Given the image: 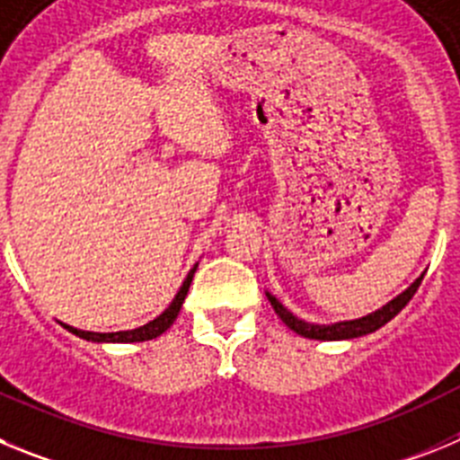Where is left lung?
<instances>
[{"label": "left lung", "mask_w": 460, "mask_h": 460, "mask_svg": "<svg viewBox=\"0 0 460 460\" xmlns=\"http://www.w3.org/2000/svg\"><path fill=\"white\" fill-rule=\"evenodd\" d=\"M421 279H424V274L417 276V279H414L412 283L401 292V295L394 296L392 302H387L385 306L377 308V311L368 313V315H361V318H355V320H339V323H329V324L308 323V320L296 318L295 313L288 311V308L283 306V304L271 295V292H265V295L267 299H270L271 306H274L276 315H279V318L283 320V323L295 332V334L304 336V339H315V341H350V339H359V336L373 334V332H377L380 327H385L389 320L396 318L398 313L405 308V304L412 299V295L417 292V288H420Z\"/></svg>", "instance_id": "left-lung-1"}]
</instances>
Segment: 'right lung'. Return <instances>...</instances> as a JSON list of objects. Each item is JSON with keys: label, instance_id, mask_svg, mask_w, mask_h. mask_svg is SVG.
I'll return each mask as SVG.
<instances>
[{"label": "right lung", "instance_id": "right-lung-1", "mask_svg": "<svg viewBox=\"0 0 460 460\" xmlns=\"http://www.w3.org/2000/svg\"><path fill=\"white\" fill-rule=\"evenodd\" d=\"M195 270H198V265H193V270L186 274L184 283H181V288L177 290V295H174V299L170 302V306L165 308V311L161 313L158 318L149 320V323L142 324V327L126 329V332H108V334H101V332H84V329H75V327H71V324L62 323L64 329H68L71 334L80 336V339L92 341V343H142V341L156 339V336H161L164 332H168V329L172 327L174 320H177V315H180L181 304H184L186 295H189V288H190V280H193Z\"/></svg>", "mask_w": 460, "mask_h": 460}]
</instances>
